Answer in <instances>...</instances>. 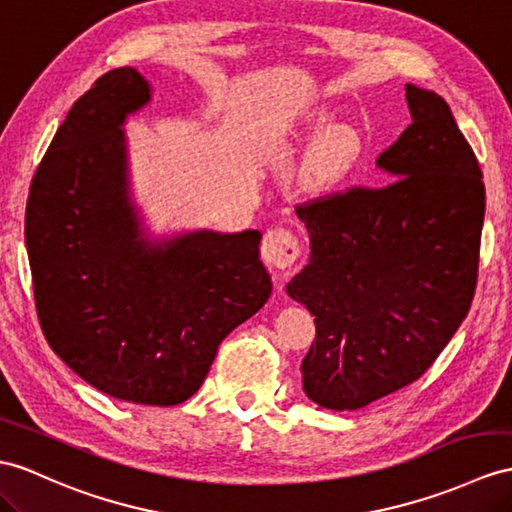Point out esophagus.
I'll return each instance as SVG.
<instances>
[{
	"label": "esophagus",
	"mask_w": 512,
	"mask_h": 512,
	"mask_svg": "<svg viewBox=\"0 0 512 512\" xmlns=\"http://www.w3.org/2000/svg\"><path fill=\"white\" fill-rule=\"evenodd\" d=\"M260 252H263V260L267 265L276 269H289L299 254H302V247H299V239L289 228H271L265 234Z\"/></svg>",
	"instance_id": "obj_1"
}]
</instances>
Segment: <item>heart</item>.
Segmentation results:
<instances>
[{"label": "heart", "mask_w": 512, "mask_h": 512, "mask_svg": "<svg viewBox=\"0 0 512 512\" xmlns=\"http://www.w3.org/2000/svg\"><path fill=\"white\" fill-rule=\"evenodd\" d=\"M360 154H363V143L354 130H328L321 136L313 154L308 156L306 173L310 184L317 189H332V186L341 184L358 165Z\"/></svg>", "instance_id": "heart-1"}]
</instances>
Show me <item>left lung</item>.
<instances>
[{
	"label": "left lung",
	"instance_id": "obj_1",
	"mask_svg": "<svg viewBox=\"0 0 512 512\" xmlns=\"http://www.w3.org/2000/svg\"><path fill=\"white\" fill-rule=\"evenodd\" d=\"M410 126L378 156L397 180L297 204L310 260L286 291L315 317L304 391L356 410L426 373L478 282L484 182L450 106L406 86Z\"/></svg>",
	"mask_w": 512,
	"mask_h": 512
}]
</instances>
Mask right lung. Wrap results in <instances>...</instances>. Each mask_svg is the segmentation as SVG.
Listing matches in <instances>:
<instances>
[{
    "label": "right lung",
    "mask_w": 512,
    "mask_h": 512,
    "mask_svg": "<svg viewBox=\"0 0 512 512\" xmlns=\"http://www.w3.org/2000/svg\"><path fill=\"white\" fill-rule=\"evenodd\" d=\"M147 102L132 67L76 99L32 178L26 247L49 347L110 397L176 406L202 386L219 343L265 306L271 280L258 230L143 239L121 123Z\"/></svg>",
    "instance_id": "1"
}]
</instances>
